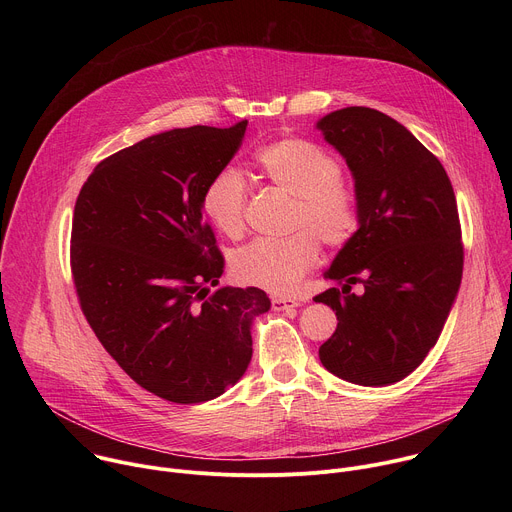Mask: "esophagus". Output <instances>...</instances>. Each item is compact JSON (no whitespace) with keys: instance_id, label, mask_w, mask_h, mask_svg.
Segmentation results:
<instances>
[{"instance_id":"obj_1","label":"esophagus","mask_w":512,"mask_h":512,"mask_svg":"<svg viewBox=\"0 0 512 512\" xmlns=\"http://www.w3.org/2000/svg\"><path fill=\"white\" fill-rule=\"evenodd\" d=\"M271 306H273L275 312H285L289 308H298L300 302L298 300H291V298H273Z\"/></svg>"}]
</instances>
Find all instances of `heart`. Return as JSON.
<instances>
[{
    "mask_svg": "<svg viewBox=\"0 0 512 512\" xmlns=\"http://www.w3.org/2000/svg\"><path fill=\"white\" fill-rule=\"evenodd\" d=\"M265 176L291 196H296L294 227H308L324 245H344L358 225V200L354 190L340 180L338 160L320 145L289 137L273 141L257 152ZM249 188L235 168L218 172L202 194V210L210 225L227 237L245 229ZM318 259V243L298 231L285 239H255L233 255V275L247 285L289 294Z\"/></svg>",
    "mask_w": 512,
    "mask_h": 512,
    "instance_id": "b5f03b06",
    "label": "heart"
}]
</instances>
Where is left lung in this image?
Segmentation results:
<instances>
[{
	"label": "left lung",
	"instance_id": "8db88e82",
	"mask_svg": "<svg viewBox=\"0 0 512 512\" xmlns=\"http://www.w3.org/2000/svg\"><path fill=\"white\" fill-rule=\"evenodd\" d=\"M316 129L346 160L358 200V229L316 302L338 316L320 360L338 379L385 387L411 375L440 338L456 302L464 249L452 182L425 145L393 117L346 107ZM363 291L352 295V284Z\"/></svg>",
	"mask_w": 512,
	"mask_h": 512
}]
</instances>
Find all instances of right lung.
Listing matches in <instances>:
<instances>
[{"label":"right lung","instance_id":"add662e5","mask_svg":"<svg viewBox=\"0 0 512 512\" xmlns=\"http://www.w3.org/2000/svg\"><path fill=\"white\" fill-rule=\"evenodd\" d=\"M247 121L194 125L103 160L75 204L70 267L83 314L145 391L172 403L223 395L247 371L259 287L218 285L225 259L202 194L241 148Z\"/></svg>","mask_w":512,"mask_h":512}]
</instances>
